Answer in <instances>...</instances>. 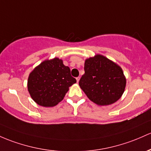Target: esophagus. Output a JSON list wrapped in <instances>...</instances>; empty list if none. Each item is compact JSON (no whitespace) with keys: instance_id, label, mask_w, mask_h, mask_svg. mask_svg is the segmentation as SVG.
Masks as SVG:
<instances>
[{"instance_id":"1","label":"esophagus","mask_w":151,"mask_h":151,"mask_svg":"<svg viewBox=\"0 0 151 151\" xmlns=\"http://www.w3.org/2000/svg\"><path fill=\"white\" fill-rule=\"evenodd\" d=\"M76 79H77V82H79V79H80V77H77V78H76Z\"/></svg>"}]
</instances>
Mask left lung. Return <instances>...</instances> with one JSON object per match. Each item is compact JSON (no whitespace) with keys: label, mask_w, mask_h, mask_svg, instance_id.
<instances>
[{"label":"left lung","mask_w":151,"mask_h":151,"mask_svg":"<svg viewBox=\"0 0 151 151\" xmlns=\"http://www.w3.org/2000/svg\"><path fill=\"white\" fill-rule=\"evenodd\" d=\"M79 84L91 101L98 105H109L121 97L126 79L120 66L97 54L85 60L84 74Z\"/></svg>","instance_id":"left-lung-1"}]
</instances>
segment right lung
Instances as JSON below:
<instances>
[{"mask_svg":"<svg viewBox=\"0 0 151 151\" xmlns=\"http://www.w3.org/2000/svg\"><path fill=\"white\" fill-rule=\"evenodd\" d=\"M77 80L62 59L45 60L29 74L28 90L31 98L43 107H54L60 102Z\"/></svg>","mask_w":151,"mask_h":151,"instance_id":"1","label":"right lung"}]
</instances>
